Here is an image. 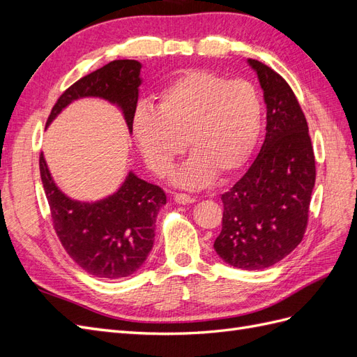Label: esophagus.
<instances>
[{"mask_svg": "<svg viewBox=\"0 0 357 357\" xmlns=\"http://www.w3.org/2000/svg\"><path fill=\"white\" fill-rule=\"evenodd\" d=\"M174 201L177 204L186 205V204H190V202L195 201V198H192L190 195H188V193H174Z\"/></svg>", "mask_w": 357, "mask_h": 357, "instance_id": "34e87169", "label": "esophagus"}]
</instances>
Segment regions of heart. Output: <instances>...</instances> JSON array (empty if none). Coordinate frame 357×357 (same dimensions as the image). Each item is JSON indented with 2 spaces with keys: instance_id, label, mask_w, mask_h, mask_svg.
I'll use <instances>...</instances> for the list:
<instances>
[{
  "instance_id": "b5f03b06",
  "label": "heart",
  "mask_w": 357,
  "mask_h": 357,
  "mask_svg": "<svg viewBox=\"0 0 357 357\" xmlns=\"http://www.w3.org/2000/svg\"><path fill=\"white\" fill-rule=\"evenodd\" d=\"M261 122L262 101L250 82L193 70L159 91L156 109L138 107L132 134L146 164L159 176L169 174L186 142L192 158L174 181L199 188L214 172L225 177L244 164Z\"/></svg>"
}]
</instances>
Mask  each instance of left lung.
I'll list each match as a JSON object with an SVG mask.
<instances>
[{"instance_id": "8db88e82", "label": "left lung", "mask_w": 357, "mask_h": 357, "mask_svg": "<svg viewBox=\"0 0 357 357\" xmlns=\"http://www.w3.org/2000/svg\"><path fill=\"white\" fill-rule=\"evenodd\" d=\"M266 104L261 152L222 195V231L214 250L235 268L264 269L284 259L304 238L316 160L304 112L287 82L248 59Z\"/></svg>"}]
</instances>
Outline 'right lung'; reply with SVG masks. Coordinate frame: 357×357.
Instances as JSON below:
<instances>
[{
    "mask_svg": "<svg viewBox=\"0 0 357 357\" xmlns=\"http://www.w3.org/2000/svg\"><path fill=\"white\" fill-rule=\"evenodd\" d=\"M142 63L134 59L112 61L71 84L49 114L46 126L79 98L98 96L121 107L129 132L137 110ZM40 176L45 188L53 228L73 261L100 278H123L144 264L155 241L156 215L167 195L159 186L129 171L113 195L96 202L68 198L53 181L43 153Z\"/></svg>",
    "mask_w": 357,
    "mask_h": 357,
    "instance_id": "1",
    "label": "right lung"
}]
</instances>
